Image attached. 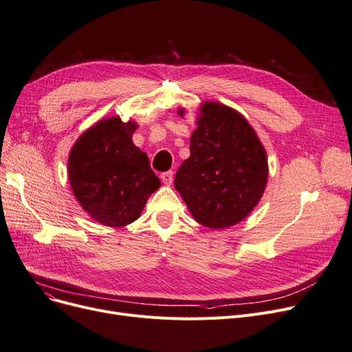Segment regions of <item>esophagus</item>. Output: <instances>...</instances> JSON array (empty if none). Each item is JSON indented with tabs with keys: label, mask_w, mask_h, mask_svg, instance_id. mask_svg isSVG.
<instances>
[{
	"label": "esophagus",
	"mask_w": 352,
	"mask_h": 352,
	"mask_svg": "<svg viewBox=\"0 0 352 352\" xmlns=\"http://www.w3.org/2000/svg\"><path fill=\"white\" fill-rule=\"evenodd\" d=\"M161 179L165 186H171L174 181V173L173 171H165L161 174Z\"/></svg>",
	"instance_id": "34e87169"
}]
</instances>
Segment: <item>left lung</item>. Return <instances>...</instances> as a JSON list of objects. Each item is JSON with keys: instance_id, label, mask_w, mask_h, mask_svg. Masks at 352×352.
Listing matches in <instances>:
<instances>
[{"instance_id": "8db88e82", "label": "left lung", "mask_w": 352, "mask_h": 352, "mask_svg": "<svg viewBox=\"0 0 352 352\" xmlns=\"http://www.w3.org/2000/svg\"><path fill=\"white\" fill-rule=\"evenodd\" d=\"M200 109L191 155L181 164L174 186L198 223L232 227L249 216L265 192L266 151L237 111L217 102H206Z\"/></svg>"}]
</instances>
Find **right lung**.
I'll return each instance as SVG.
<instances>
[{
  "mask_svg": "<svg viewBox=\"0 0 352 352\" xmlns=\"http://www.w3.org/2000/svg\"><path fill=\"white\" fill-rule=\"evenodd\" d=\"M138 125L112 116L82 133L69 154V181L76 200L95 221L124 227L141 216L161 187L145 152L132 142Z\"/></svg>",
  "mask_w": 352,
  "mask_h": 352,
  "instance_id": "right-lung-1",
  "label": "right lung"
}]
</instances>
